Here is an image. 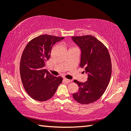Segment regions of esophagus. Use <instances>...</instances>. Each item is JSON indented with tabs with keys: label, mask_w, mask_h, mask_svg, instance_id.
Segmentation results:
<instances>
[{
	"label": "esophagus",
	"mask_w": 131,
	"mask_h": 131,
	"mask_svg": "<svg viewBox=\"0 0 131 131\" xmlns=\"http://www.w3.org/2000/svg\"><path fill=\"white\" fill-rule=\"evenodd\" d=\"M63 80H64V81L66 83H70V82L72 81V80H69V79H66V78H64L63 79Z\"/></svg>",
	"instance_id": "34e87169"
}]
</instances>
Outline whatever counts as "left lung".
I'll return each instance as SVG.
<instances>
[{"instance_id": "obj_1", "label": "left lung", "mask_w": 131, "mask_h": 131, "mask_svg": "<svg viewBox=\"0 0 131 131\" xmlns=\"http://www.w3.org/2000/svg\"><path fill=\"white\" fill-rule=\"evenodd\" d=\"M72 39L81 50L80 66L88 74L84 83L74 80L79 89L73 97L77 102L87 105L100 98L107 88L112 75L110 56L106 46L91 35Z\"/></svg>"}]
</instances>
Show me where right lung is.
<instances>
[{
  "instance_id": "obj_1",
  "label": "right lung",
  "mask_w": 131,
  "mask_h": 131,
  "mask_svg": "<svg viewBox=\"0 0 131 131\" xmlns=\"http://www.w3.org/2000/svg\"><path fill=\"white\" fill-rule=\"evenodd\" d=\"M64 39L40 35L29 42L21 55L19 72L23 86L32 99L44 102L55 94L62 77H55L45 69L52 46Z\"/></svg>"
}]
</instances>
